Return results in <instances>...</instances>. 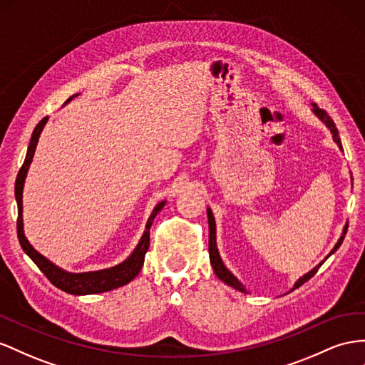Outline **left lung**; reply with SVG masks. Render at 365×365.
<instances>
[{"label": "left lung", "mask_w": 365, "mask_h": 365, "mask_svg": "<svg viewBox=\"0 0 365 365\" xmlns=\"http://www.w3.org/2000/svg\"><path fill=\"white\" fill-rule=\"evenodd\" d=\"M312 106H313V113L317 115V116L319 118V120L329 127L331 135H333L334 143H336V144L339 145V149H342L339 135H338V129H336V125H334V123H333V120L330 118V115H329L326 110L319 109V107H318L317 104H312ZM207 218H209V255H210V264H212V267H213V270H215V274H216V277H218L222 282L230 285V287H233V289H236V290H240V292H244V293H245L244 285H242L238 279H236L227 269H225L224 262H222L221 258H220L218 247H216V224H215V218H213V213H212L210 209H207ZM347 229H349V224H346V227H344V230H342V236L339 238V241L336 242V245H334V247H333V250L329 253V256L338 250V247H339V245H341L342 241H344V236H346V233H347ZM329 256H327V258H329ZM327 258H326V259H327ZM326 259H324V261H326ZM324 261H322V262H324ZM322 262H321L319 265H317V267H314V269H312L307 274H304V277L299 278L297 282H294L292 290L298 289V287H301V285H302L304 282H307V281L313 277V274L318 272V269L321 267Z\"/></svg>", "instance_id": "left-lung-1"}]
</instances>
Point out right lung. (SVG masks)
Wrapping results in <instances>:
<instances>
[{"mask_svg": "<svg viewBox=\"0 0 365 365\" xmlns=\"http://www.w3.org/2000/svg\"><path fill=\"white\" fill-rule=\"evenodd\" d=\"M73 96H76V95H73ZM72 98H68L67 103L71 101ZM46 123H47V116L43 118V120L36 124L35 130L32 133L31 144H29L26 160L21 165V169H19L16 181H15V198H16V204H18L16 233H18L19 244H21L23 250L29 255V258H31L36 264V267L46 274V278L51 281L55 287H58L66 293L93 294V293L109 292V290L121 287V285H124V284H129L136 277V274L141 272V267L144 264V256H145L147 250H149V245H150L152 222L155 220V216L158 215V212L164 207L165 201H161L160 204H156V207L150 215V218L147 220L143 238L140 240V242H138L133 253L124 262L118 264V265H115V267H110V269H104V270H98V272H86V273L64 272L60 267H56V265L52 264L48 259H46L43 255H39L26 240L24 230H23V187H24V180H26V175L29 170V165H31V163H32L36 144L39 140V133L43 132V127L46 125Z\"/></svg>", "mask_w": 365, "mask_h": 365, "instance_id": "obj_1", "label": "right lung"}]
</instances>
